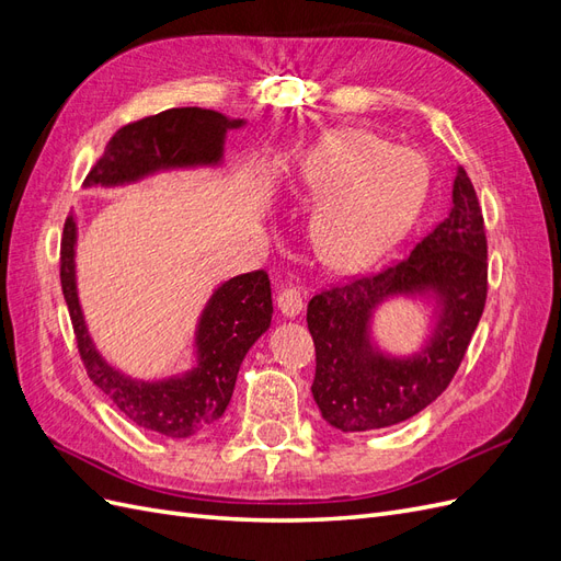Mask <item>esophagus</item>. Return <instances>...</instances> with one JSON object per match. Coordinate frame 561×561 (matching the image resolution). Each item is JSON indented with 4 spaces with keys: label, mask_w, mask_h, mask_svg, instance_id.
<instances>
[{
    "label": "esophagus",
    "mask_w": 561,
    "mask_h": 561,
    "mask_svg": "<svg viewBox=\"0 0 561 561\" xmlns=\"http://www.w3.org/2000/svg\"><path fill=\"white\" fill-rule=\"evenodd\" d=\"M276 301H278L280 313L287 316V318L299 316L301 309H304V295L297 290V287H293V285L280 287V293H278Z\"/></svg>",
    "instance_id": "34e87169"
}]
</instances>
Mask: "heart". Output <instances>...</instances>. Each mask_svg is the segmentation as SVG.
Masks as SVG:
<instances>
[{
  "label": "heart",
  "mask_w": 561,
  "mask_h": 561,
  "mask_svg": "<svg viewBox=\"0 0 561 561\" xmlns=\"http://www.w3.org/2000/svg\"><path fill=\"white\" fill-rule=\"evenodd\" d=\"M322 196L309 219L311 243L328 264L348 268L377 254L412 217L423 165L410 149L377 135L342 130L322 140L304 171Z\"/></svg>",
  "instance_id": "heart-1"
}]
</instances>
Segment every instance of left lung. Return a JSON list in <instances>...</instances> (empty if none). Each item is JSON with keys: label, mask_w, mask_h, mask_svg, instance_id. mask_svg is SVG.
<instances>
[{"label": "left lung", "mask_w": 561, "mask_h": 561, "mask_svg": "<svg viewBox=\"0 0 561 561\" xmlns=\"http://www.w3.org/2000/svg\"><path fill=\"white\" fill-rule=\"evenodd\" d=\"M428 291L440 304V318L421 354L388 359L370 346L368 318L383 298ZM484 301V217L468 173L458 168L447 217L407 257L311 297V393L322 419L344 433H360L396 426L426 410L451 383Z\"/></svg>", "instance_id": "8db88e82"}]
</instances>
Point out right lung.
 I'll use <instances>...</instances> for the list:
<instances>
[{
  "instance_id": "obj_1",
  "label": "right lung",
  "mask_w": 561,
  "mask_h": 561,
  "mask_svg": "<svg viewBox=\"0 0 561 561\" xmlns=\"http://www.w3.org/2000/svg\"><path fill=\"white\" fill-rule=\"evenodd\" d=\"M243 118L201 107H173L118 128L83 184H124L163 168L213 165L222 159L225 133ZM75 217L65 219L60 241V285L70 309L77 348L89 379L135 426L168 437H190L225 414L239 367L250 346L268 330L274 301L266 271H250L219 285L196 330L198 365L184 377L135 381L110 367L95 351L83 322L75 280Z\"/></svg>"
}]
</instances>
